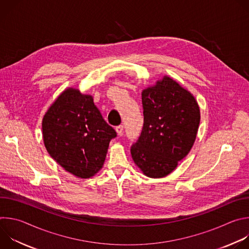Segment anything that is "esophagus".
I'll list each match as a JSON object with an SVG mask.
<instances>
[{
  "label": "esophagus",
  "instance_id": "34e87169",
  "mask_svg": "<svg viewBox=\"0 0 249 249\" xmlns=\"http://www.w3.org/2000/svg\"><path fill=\"white\" fill-rule=\"evenodd\" d=\"M115 130H116V132H117L118 135H122L123 130H124V126H123V125H118V126H116Z\"/></svg>",
  "mask_w": 249,
  "mask_h": 249
}]
</instances>
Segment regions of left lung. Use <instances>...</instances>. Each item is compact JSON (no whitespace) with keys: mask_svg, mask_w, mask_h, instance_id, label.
<instances>
[{"mask_svg":"<svg viewBox=\"0 0 249 249\" xmlns=\"http://www.w3.org/2000/svg\"><path fill=\"white\" fill-rule=\"evenodd\" d=\"M144 124L131 146L134 162L153 178L166 176L190 152L200 123L194 96L169 77L142 92Z\"/></svg>","mask_w":249,"mask_h":249,"instance_id":"1","label":"left lung"}]
</instances>
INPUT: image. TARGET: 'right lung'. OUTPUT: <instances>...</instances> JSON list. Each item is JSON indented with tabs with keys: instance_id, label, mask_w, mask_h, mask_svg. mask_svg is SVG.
<instances>
[{
	"instance_id": "add662e5",
	"label": "right lung",
	"mask_w": 249,
	"mask_h": 249,
	"mask_svg": "<svg viewBox=\"0 0 249 249\" xmlns=\"http://www.w3.org/2000/svg\"><path fill=\"white\" fill-rule=\"evenodd\" d=\"M43 141L49 155L67 171L89 178L103 165L115 130L88 94L63 91L44 115Z\"/></svg>"
}]
</instances>
